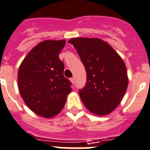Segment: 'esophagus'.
Segmentation results:
<instances>
[{
  "mask_svg": "<svg viewBox=\"0 0 150 150\" xmlns=\"http://www.w3.org/2000/svg\"><path fill=\"white\" fill-rule=\"evenodd\" d=\"M69 80H70V81H71L72 83H73V84H74V82H75V79H74V77H71V78L69 79Z\"/></svg>",
  "mask_w": 150,
  "mask_h": 150,
  "instance_id": "esophagus-1",
  "label": "esophagus"
}]
</instances>
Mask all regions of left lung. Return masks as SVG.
I'll list each match as a JSON object with an SVG mask.
<instances>
[{
  "mask_svg": "<svg viewBox=\"0 0 150 150\" xmlns=\"http://www.w3.org/2000/svg\"><path fill=\"white\" fill-rule=\"evenodd\" d=\"M87 73L85 87L79 91L83 105L97 115L113 111L128 87L126 67L120 56L100 39L74 38L69 40Z\"/></svg>",
  "mask_w": 150,
  "mask_h": 150,
  "instance_id": "8db88e82",
  "label": "left lung"
}]
</instances>
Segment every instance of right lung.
<instances>
[{
  "instance_id": "add662e5",
  "label": "right lung",
  "mask_w": 150,
  "mask_h": 150,
  "mask_svg": "<svg viewBox=\"0 0 150 150\" xmlns=\"http://www.w3.org/2000/svg\"><path fill=\"white\" fill-rule=\"evenodd\" d=\"M66 40H45L32 49L18 74L21 98L33 112L44 118L58 115L71 92V82L63 76L64 63L59 54Z\"/></svg>"
}]
</instances>
